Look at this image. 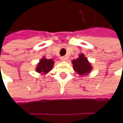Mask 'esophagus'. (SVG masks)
Here are the masks:
<instances>
[{"label":"esophagus","mask_w":123,"mask_h":123,"mask_svg":"<svg viewBox=\"0 0 123 123\" xmlns=\"http://www.w3.org/2000/svg\"><path fill=\"white\" fill-rule=\"evenodd\" d=\"M60 59H61L62 61L65 62V61H66V60L68 59V57H67L66 56H62V57H60Z\"/></svg>","instance_id":"esophagus-1"}]
</instances>
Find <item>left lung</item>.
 Instances as JSON below:
<instances>
[{
  "label": "left lung",
  "instance_id": "obj_1",
  "mask_svg": "<svg viewBox=\"0 0 123 123\" xmlns=\"http://www.w3.org/2000/svg\"><path fill=\"white\" fill-rule=\"evenodd\" d=\"M77 59L73 60L72 63L73 64L74 70L80 75H85L90 73L92 69L91 64L89 63L86 57L83 54L79 55Z\"/></svg>",
  "mask_w": 123,
  "mask_h": 123
}]
</instances>
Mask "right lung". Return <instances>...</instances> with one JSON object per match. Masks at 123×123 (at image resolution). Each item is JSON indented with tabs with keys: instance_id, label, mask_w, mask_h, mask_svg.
<instances>
[{
	"instance_id": "1",
	"label": "right lung",
	"mask_w": 123,
	"mask_h": 123,
	"mask_svg": "<svg viewBox=\"0 0 123 123\" xmlns=\"http://www.w3.org/2000/svg\"><path fill=\"white\" fill-rule=\"evenodd\" d=\"M54 63L53 59H46L45 57H43L40 61L39 64H37L36 71L39 73L46 74L53 68Z\"/></svg>"
}]
</instances>
